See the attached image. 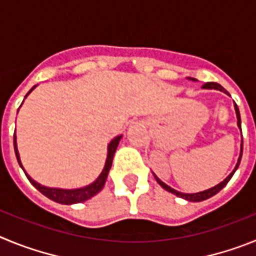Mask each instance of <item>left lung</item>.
I'll return each instance as SVG.
<instances>
[{"label":"left lung","mask_w":256,"mask_h":256,"mask_svg":"<svg viewBox=\"0 0 256 256\" xmlns=\"http://www.w3.org/2000/svg\"><path fill=\"white\" fill-rule=\"evenodd\" d=\"M194 80H195V79H194ZM204 88H209V90H212V88H214V90H219V91L226 92V94H230L227 91H226L224 88L222 87L220 84H218V83L208 82V83H205V84H204ZM234 108H236V114H237V126H238L240 128H241V116H240L238 108H237L236 104H234ZM242 146H244V144H241V154H240L238 162H237L236 168L234 169V172H232V173H230V176H228V177L226 178L224 180H223V182H220V183H219V184H216V186L212 187V188L206 190V191L198 192V194H183V192L177 191V190H173V188H172V187H169L168 184H165V183L162 182V180H160L159 178L156 177V176H155V180H158V183H159V184L162 187V188L166 190V191L170 192V194H173V195L178 196V198H186V200H188V201H202V200H206V198H212V196H214V195H216V194H218V192L220 191V190L223 188V187H224L228 182H230V178H232V176H234V172H236L237 168H238L240 162H241V158H242Z\"/></svg>","instance_id":"obj_1"}]
</instances>
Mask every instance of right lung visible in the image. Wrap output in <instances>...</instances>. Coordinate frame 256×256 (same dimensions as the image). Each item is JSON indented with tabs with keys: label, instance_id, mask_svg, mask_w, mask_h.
I'll return each mask as SVG.
<instances>
[{
	"label": "right lung",
	"instance_id": "right-lung-1",
	"mask_svg": "<svg viewBox=\"0 0 256 256\" xmlns=\"http://www.w3.org/2000/svg\"><path fill=\"white\" fill-rule=\"evenodd\" d=\"M34 88H36V86H34V87H32V90L28 92V94H26V97L28 96V94H30V92L33 91ZM120 138H122V136H118V137H115V138L112 140L110 144H108V158H106L105 168H104L102 173L100 174V177L97 178V180H94V183H91V184H88V186L83 187V188L61 190V188H50V187L40 186V183H37L36 180H33L30 177H29L28 174L26 173V170H24V169H22V170H24V173H26V178L29 180V182H30L32 184H33V186H34L36 188H37L38 191L40 192V194H44L46 198H51L52 201H56V202H58V204H65V205L82 202V201H86V200H88V198H94L96 194H98V192L102 190L104 184H105L106 178H108V170H110V168H112V158H114V154H115V151H116V148H118V144H119V141H120ZM14 148H15V154H16L18 162H19V165L22 168V162H20L19 152H18L16 136H15V134H14Z\"/></svg>",
	"mask_w": 256,
	"mask_h": 256
}]
</instances>
